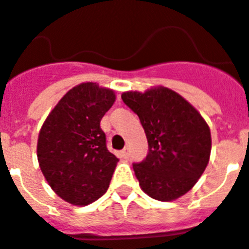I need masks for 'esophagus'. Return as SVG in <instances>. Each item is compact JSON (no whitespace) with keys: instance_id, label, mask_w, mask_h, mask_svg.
<instances>
[{"instance_id":"esophagus-1","label":"esophagus","mask_w":249,"mask_h":249,"mask_svg":"<svg viewBox=\"0 0 249 249\" xmlns=\"http://www.w3.org/2000/svg\"><path fill=\"white\" fill-rule=\"evenodd\" d=\"M121 156H122L124 159L128 158V157H130V149H128V148L123 149L122 152H121Z\"/></svg>"}]
</instances>
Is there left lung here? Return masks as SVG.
I'll list each match as a JSON object with an SVG mask.
<instances>
[{"label":"left lung","instance_id":"obj_1","mask_svg":"<svg viewBox=\"0 0 249 249\" xmlns=\"http://www.w3.org/2000/svg\"><path fill=\"white\" fill-rule=\"evenodd\" d=\"M148 139V156L134 163L141 189L157 200L184 196L206 170L211 154L210 127L184 97L167 87L122 93Z\"/></svg>","mask_w":249,"mask_h":249}]
</instances>
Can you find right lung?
<instances>
[{"mask_svg": "<svg viewBox=\"0 0 249 249\" xmlns=\"http://www.w3.org/2000/svg\"><path fill=\"white\" fill-rule=\"evenodd\" d=\"M114 101L112 90L81 83L61 97L39 131L41 171L68 203L87 206L108 190L119 159L107 148L100 121Z\"/></svg>", "mask_w": 249, "mask_h": 249, "instance_id": "right-lung-1", "label": "right lung"}]
</instances>
